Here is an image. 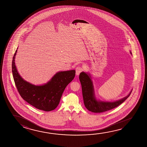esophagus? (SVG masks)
I'll return each instance as SVG.
<instances>
[{
	"label": "esophagus",
	"mask_w": 147,
	"mask_h": 147,
	"mask_svg": "<svg viewBox=\"0 0 147 147\" xmlns=\"http://www.w3.org/2000/svg\"><path fill=\"white\" fill-rule=\"evenodd\" d=\"M83 71V68L81 67H76V75H79L80 73Z\"/></svg>",
	"instance_id": "1"
}]
</instances>
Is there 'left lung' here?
<instances>
[{
	"mask_svg": "<svg viewBox=\"0 0 147 147\" xmlns=\"http://www.w3.org/2000/svg\"><path fill=\"white\" fill-rule=\"evenodd\" d=\"M130 54L132 55L131 51ZM79 78L82 85V96L85 107L88 111L92 113H103L115 108L126 100L132 91L131 89L128 95L118 100H101L97 98L95 96L92 78L90 73L82 72L80 73Z\"/></svg>",
	"mask_w": 147,
	"mask_h": 147,
	"instance_id": "1",
	"label": "left lung"
}]
</instances>
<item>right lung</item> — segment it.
<instances>
[{
    "label": "right lung",
    "mask_w": 147,
    "mask_h": 147,
    "mask_svg": "<svg viewBox=\"0 0 147 147\" xmlns=\"http://www.w3.org/2000/svg\"><path fill=\"white\" fill-rule=\"evenodd\" d=\"M17 49L12 60V71L13 79L21 97L40 110L45 111L54 110L59 105L65 88L74 79L75 70L59 71L47 83L34 85L24 80L17 70L15 62Z\"/></svg>",
    "instance_id": "right-lung-1"
}]
</instances>
